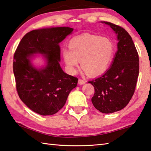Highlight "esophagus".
<instances>
[{"label": "esophagus", "instance_id": "obj_1", "mask_svg": "<svg viewBox=\"0 0 151 151\" xmlns=\"http://www.w3.org/2000/svg\"><path fill=\"white\" fill-rule=\"evenodd\" d=\"M86 83V80H81V79H79L78 80V84H80V85H83V84H85Z\"/></svg>", "mask_w": 151, "mask_h": 151}]
</instances>
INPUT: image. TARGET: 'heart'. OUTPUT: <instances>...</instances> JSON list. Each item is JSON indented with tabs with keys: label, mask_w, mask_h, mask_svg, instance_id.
I'll list each match as a JSON object with an SVG mask.
<instances>
[{
	"label": "heart",
	"mask_w": 151,
	"mask_h": 151,
	"mask_svg": "<svg viewBox=\"0 0 151 151\" xmlns=\"http://www.w3.org/2000/svg\"><path fill=\"white\" fill-rule=\"evenodd\" d=\"M70 49L63 52L69 70L76 72L81 61V67L91 76L101 75L108 70L115 52L114 44L109 38L89 34L73 38Z\"/></svg>",
	"instance_id": "1"
}]
</instances>
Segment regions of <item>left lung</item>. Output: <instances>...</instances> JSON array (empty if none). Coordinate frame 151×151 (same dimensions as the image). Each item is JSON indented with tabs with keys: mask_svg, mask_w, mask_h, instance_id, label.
Returning a JSON list of instances; mask_svg holds the SVG:
<instances>
[{
	"mask_svg": "<svg viewBox=\"0 0 151 151\" xmlns=\"http://www.w3.org/2000/svg\"><path fill=\"white\" fill-rule=\"evenodd\" d=\"M117 34V51L109 70L104 75L88 81L95 93L91 101L103 113H111L127 106L133 97L139 71L138 52L131 36L123 28L109 22Z\"/></svg>",
	"mask_w": 151,
	"mask_h": 151,
	"instance_id": "obj_1",
	"label": "left lung"
}]
</instances>
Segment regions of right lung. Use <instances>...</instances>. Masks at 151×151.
<instances>
[{
    "label": "right lung",
    "mask_w": 151,
    "mask_h": 151,
    "mask_svg": "<svg viewBox=\"0 0 151 151\" xmlns=\"http://www.w3.org/2000/svg\"><path fill=\"white\" fill-rule=\"evenodd\" d=\"M73 30L55 27L32 30L23 37L16 50L13 71L18 96L29 109L41 115H51L65 105L78 79L65 73L60 67L59 44ZM43 55L44 67L31 62L34 54Z\"/></svg>",
    "instance_id": "obj_1"
}]
</instances>
